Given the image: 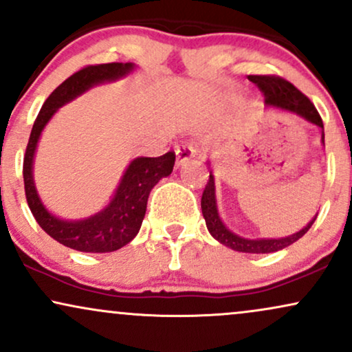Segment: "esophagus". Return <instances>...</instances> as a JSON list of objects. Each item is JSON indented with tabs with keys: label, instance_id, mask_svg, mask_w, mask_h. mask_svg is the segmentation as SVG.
<instances>
[{
	"label": "esophagus",
	"instance_id": "obj_1",
	"mask_svg": "<svg viewBox=\"0 0 352 352\" xmlns=\"http://www.w3.org/2000/svg\"><path fill=\"white\" fill-rule=\"evenodd\" d=\"M195 147L192 144H184V146H179L175 149V154H177V164L179 165H187L188 160L195 157Z\"/></svg>",
	"mask_w": 352,
	"mask_h": 352
}]
</instances>
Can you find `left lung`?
Returning <instances> with one entry per match:
<instances>
[{"mask_svg":"<svg viewBox=\"0 0 352 352\" xmlns=\"http://www.w3.org/2000/svg\"><path fill=\"white\" fill-rule=\"evenodd\" d=\"M249 80L259 87V90L264 95L265 104L267 107L283 109L297 114V116L303 118L305 121L311 122V124L321 128V142L324 144V131H323V121H321L320 113L316 111L315 104L311 103L297 87H294L290 82L283 80L275 75H249ZM201 213L206 221V228H208L210 234L213 236L218 243H221L226 248L232 249L238 252H249V254H269L285 249L287 245L294 244L311 228L315 223L316 217L311 219L303 230H300L295 234L285 236V238L277 239H248L243 236L236 234L221 221L218 213L217 206V195H214V177L210 172V179L206 182V187L203 190L201 195Z\"/></svg>","mask_w":352,"mask_h":352,"instance_id":"left-lung-1","label":"left lung"}]
</instances>
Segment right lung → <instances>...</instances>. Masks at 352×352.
I'll return each instance as SVG.
<instances>
[{"mask_svg":"<svg viewBox=\"0 0 352 352\" xmlns=\"http://www.w3.org/2000/svg\"><path fill=\"white\" fill-rule=\"evenodd\" d=\"M134 63H100L88 65L75 72L62 85H58L42 104L26 147L23 164L24 190L31 213L50 238L67 248L80 252H113L135 238L146 214L147 198L151 190L164 177L170 175L175 164V152H167L160 157H138L131 160L124 175L114 192L108 206L93 217L77 221H67L49 213L42 205L36 185H34L32 165L45 124L52 120L57 109L75 100L95 85L122 78L134 70Z\"/></svg>","mask_w":352,"mask_h":352,"instance_id":"1","label":"right lung"}]
</instances>
